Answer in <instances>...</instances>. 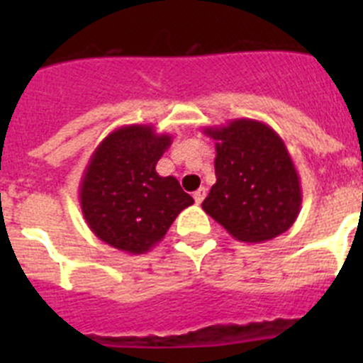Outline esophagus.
Returning <instances> with one entry per match:
<instances>
[{
    "instance_id": "obj_1",
    "label": "esophagus",
    "mask_w": 363,
    "mask_h": 363,
    "mask_svg": "<svg viewBox=\"0 0 363 363\" xmlns=\"http://www.w3.org/2000/svg\"><path fill=\"white\" fill-rule=\"evenodd\" d=\"M205 196H207V189L200 187L196 192H194V201H196V203H201V201L205 200Z\"/></svg>"
}]
</instances>
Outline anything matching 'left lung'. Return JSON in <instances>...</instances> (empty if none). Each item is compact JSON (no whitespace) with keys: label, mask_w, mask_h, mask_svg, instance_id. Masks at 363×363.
I'll use <instances>...</instances> for the list:
<instances>
[{"label":"left lung","mask_w":363,"mask_h":363,"mask_svg":"<svg viewBox=\"0 0 363 363\" xmlns=\"http://www.w3.org/2000/svg\"><path fill=\"white\" fill-rule=\"evenodd\" d=\"M216 140V184L201 207L238 242L277 238L296 221L300 176L284 140L262 121L205 127Z\"/></svg>","instance_id":"1"}]
</instances>
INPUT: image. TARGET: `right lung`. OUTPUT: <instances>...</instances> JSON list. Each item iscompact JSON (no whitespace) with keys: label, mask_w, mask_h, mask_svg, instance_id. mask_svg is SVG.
I'll list each match as a JSON object with an SVG mask.
<instances>
[{"label":"right lung","mask_w":363,"mask_h":363,"mask_svg":"<svg viewBox=\"0 0 363 363\" xmlns=\"http://www.w3.org/2000/svg\"><path fill=\"white\" fill-rule=\"evenodd\" d=\"M171 143V134H158L152 125H125L96 147L79 184V205L101 242L143 255L194 203L174 176L156 172Z\"/></svg>","instance_id":"add662e5"}]
</instances>
